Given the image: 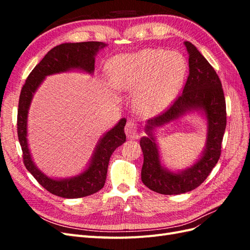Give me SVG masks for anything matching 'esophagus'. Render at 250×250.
<instances>
[{"label": "esophagus", "instance_id": "esophagus-1", "mask_svg": "<svg viewBox=\"0 0 250 250\" xmlns=\"http://www.w3.org/2000/svg\"><path fill=\"white\" fill-rule=\"evenodd\" d=\"M125 133L128 139H138L139 138V128L138 125L132 121H128L125 126Z\"/></svg>", "mask_w": 250, "mask_h": 250}]
</instances>
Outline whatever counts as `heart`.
Listing matches in <instances>:
<instances>
[{
  "mask_svg": "<svg viewBox=\"0 0 250 250\" xmlns=\"http://www.w3.org/2000/svg\"><path fill=\"white\" fill-rule=\"evenodd\" d=\"M187 72L185 58L176 52L145 49L109 60L107 73L119 92H132L137 110L155 116L175 100Z\"/></svg>",
  "mask_w": 250,
  "mask_h": 250,
  "instance_id": "1",
  "label": "heart"
}]
</instances>
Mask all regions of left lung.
<instances>
[{"mask_svg":"<svg viewBox=\"0 0 250 250\" xmlns=\"http://www.w3.org/2000/svg\"><path fill=\"white\" fill-rule=\"evenodd\" d=\"M184 43L188 54V77L184 92L167 111L147 121V135L140 141L144 154L143 184L164 195L190 192L207 179L220 157L226 127L225 98L220 79L193 43ZM195 111L207 122L206 145L194 164L183 170H170L161 163L155 133L160 127Z\"/></svg>","mask_w":250,"mask_h":250,"instance_id":"1","label":"left lung"}]
</instances>
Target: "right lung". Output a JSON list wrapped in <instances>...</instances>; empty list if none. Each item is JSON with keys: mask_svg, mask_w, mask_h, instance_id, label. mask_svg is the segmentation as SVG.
<instances>
[{"mask_svg": "<svg viewBox=\"0 0 250 250\" xmlns=\"http://www.w3.org/2000/svg\"><path fill=\"white\" fill-rule=\"evenodd\" d=\"M107 44L101 42H64L50 50L28 76L21 88L18 109V135L27 170L47 191L62 198H81L100 191L106 180L109 158L119 146L126 142L124 127L126 119H121L98 141L93 155L81 173L65 178H54L44 174L35 165L28 144V113L33 96L44 78L50 75L79 71L93 75L95 57Z\"/></svg>", "mask_w": 250, "mask_h": 250, "instance_id": "obj_1", "label": "right lung"}]
</instances>
